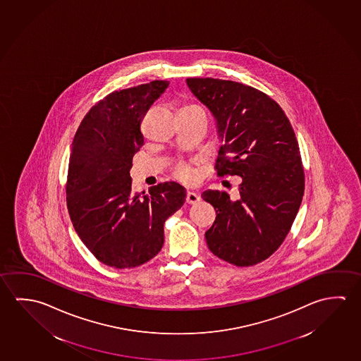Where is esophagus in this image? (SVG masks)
Wrapping results in <instances>:
<instances>
[{
	"mask_svg": "<svg viewBox=\"0 0 361 361\" xmlns=\"http://www.w3.org/2000/svg\"><path fill=\"white\" fill-rule=\"evenodd\" d=\"M200 195H197L196 192H191L189 191L188 194H186V202L190 204V205H192V204H197L199 201H200Z\"/></svg>",
	"mask_w": 361,
	"mask_h": 361,
	"instance_id": "esophagus-1",
	"label": "esophagus"
}]
</instances>
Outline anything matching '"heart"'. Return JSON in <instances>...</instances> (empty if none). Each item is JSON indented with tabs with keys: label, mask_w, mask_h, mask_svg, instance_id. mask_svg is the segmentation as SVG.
<instances>
[{
	"label": "heart",
	"mask_w": 361,
	"mask_h": 361,
	"mask_svg": "<svg viewBox=\"0 0 361 361\" xmlns=\"http://www.w3.org/2000/svg\"><path fill=\"white\" fill-rule=\"evenodd\" d=\"M181 112L204 113V111H202L201 106H195V104H185V106L181 108ZM173 176L178 178L180 181L186 183H192V181L195 180L194 172H192L191 167H190L188 164H178V165L175 166V167H173Z\"/></svg>",
	"instance_id": "b5f03b06"
}]
</instances>
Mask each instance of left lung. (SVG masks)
Here are the masks:
<instances>
[{"mask_svg":"<svg viewBox=\"0 0 361 361\" xmlns=\"http://www.w3.org/2000/svg\"><path fill=\"white\" fill-rule=\"evenodd\" d=\"M186 83L218 123L216 175L242 178L238 200L218 190L201 194L216 212L207 247L231 264L255 266L281 247L301 205L305 171L295 130L277 102L258 89L214 78Z\"/></svg>","mask_w":361,"mask_h":361,"instance_id":"left-lung-1","label":"left lung"}]
</instances>
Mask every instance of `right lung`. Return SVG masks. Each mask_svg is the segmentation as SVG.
<instances>
[{"mask_svg": "<svg viewBox=\"0 0 361 361\" xmlns=\"http://www.w3.org/2000/svg\"><path fill=\"white\" fill-rule=\"evenodd\" d=\"M167 87V80H152L114 90L89 109L74 136L68 212L82 242L106 266L133 268L159 255L166 219L185 202L186 190L176 183H159L148 194L130 188L141 124Z\"/></svg>", "mask_w": 361, "mask_h": 361, "instance_id": "add662e5", "label": "right lung"}]
</instances>
